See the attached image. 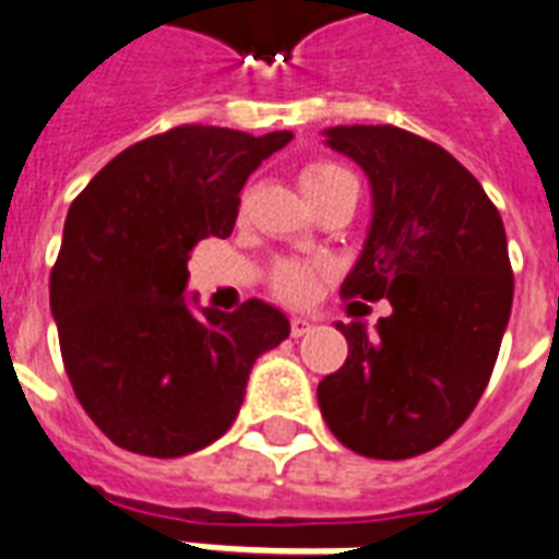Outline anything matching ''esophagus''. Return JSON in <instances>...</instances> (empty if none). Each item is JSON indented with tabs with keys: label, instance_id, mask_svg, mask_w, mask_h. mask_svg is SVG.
Returning <instances> with one entry per match:
<instances>
[{
	"label": "esophagus",
	"instance_id": "34e87169",
	"mask_svg": "<svg viewBox=\"0 0 559 559\" xmlns=\"http://www.w3.org/2000/svg\"><path fill=\"white\" fill-rule=\"evenodd\" d=\"M313 331V319L308 317H293L289 319V334L293 336H305Z\"/></svg>",
	"mask_w": 559,
	"mask_h": 559
}]
</instances>
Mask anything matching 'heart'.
Masks as SVG:
<instances>
[{
	"instance_id": "b5f03b06",
	"label": "heart",
	"mask_w": 559,
	"mask_h": 559,
	"mask_svg": "<svg viewBox=\"0 0 559 559\" xmlns=\"http://www.w3.org/2000/svg\"><path fill=\"white\" fill-rule=\"evenodd\" d=\"M346 181H355L348 176L343 166L328 164V160H317L301 169V187L305 193L310 195V202H319L322 195L336 190L340 185ZM319 266L305 261H281L272 266L270 272V284L275 289V296L287 298V301H308L319 287Z\"/></svg>"
}]
</instances>
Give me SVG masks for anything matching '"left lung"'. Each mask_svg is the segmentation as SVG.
I'll return each instance as SVG.
<instances>
[{
    "label": "left lung",
    "mask_w": 559,
    "mask_h": 559,
    "mask_svg": "<svg viewBox=\"0 0 559 559\" xmlns=\"http://www.w3.org/2000/svg\"><path fill=\"white\" fill-rule=\"evenodd\" d=\"M372 185V223L340 296L390 298L393 313L336 325L346 364L319 381V411L346 449L407 460L475 411L513 308L504 223L478 178L395 126L325 128Z\"/></svg>",
    "instance_id": "1"
}]
</instances>
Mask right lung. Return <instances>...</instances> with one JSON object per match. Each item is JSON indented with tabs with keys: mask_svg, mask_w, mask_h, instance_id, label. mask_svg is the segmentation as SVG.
I'll return each instance as SVG.
<instances>
[{
	"mask_svg": "<svg viewBox=\"0 0 559 559\" xmlns=\"http://www.w3.org/2000/svg\"><path fill=\"white\" fill-rule=\"evenodd\" d=\"M293 140L178 126L119 152L63 223L49 278L63 369L96 428L146 457H185L237 419L254 360L289 336L261 298L193 310L195 242L234 231L240 190Z\"/></svg>",
	"mask_w": 559,
	"mask_h": 559,
	"instance_id": "add662e5",
	"label": "right lung"
}]
</instances>
